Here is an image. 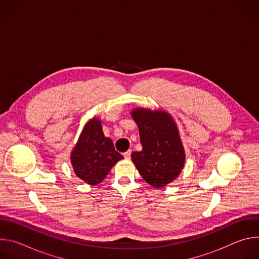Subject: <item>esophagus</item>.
<instances>
[{
	"label": "esophagus",
	"instance_id": "esophagus-1",
	"mask_svg": "<svg viewBox=\"0 0 259 259\" xmlns=\"http://www.w3.org/2000/svg\"><path fill=\"white\" fill-rule=\"evenodd\" d=\"M131 153H132V152H131V150H128L127 152H125V153H124V157H125V159H127V160H128V159H130V157H131Z\"/></svg>",
	"mask_w": 259,
	"mask_h": 259
}]
</instances>
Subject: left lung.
Returning <instances> with one entry per match:
<instances>
[{
    "mask_svg": "<svg viewBox=\"0 0 259 259\" xmlns=\"http://www.w3.org/2000/svg\"><path fill=\"white\" fill-rule=\"evenodd\" d=\"M139 129L142 151L131 154L142 178L154 188L172 182L183 169L186 154L174 120L163 110L135 108L131 113Z\"/></svg>",
    "mask_w": 259,
    "mask_h": 259,
    "instance_id": "left-lung-1",
    "label": "left lung"
}]
</instances>
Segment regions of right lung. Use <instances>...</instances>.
<instances>
[{
    "label": "right lung",
    "instance_id": "right-lung-1",
    "mask_svg": "<svg viewBox=\"0 0 259 259\" xmlns=\"http://www.w3.org/2000/svg\"><path fill=\"white\" fill-rule=\"evenodd\" d=\"M124 157L115 150L113 140L105 137L101 122L90 120L70 154V162L76 175L88 184L101 182L113 166Z\"/></svg>",
    "mask_w": 259,
    "mask_h": 259
}]
</instances>
